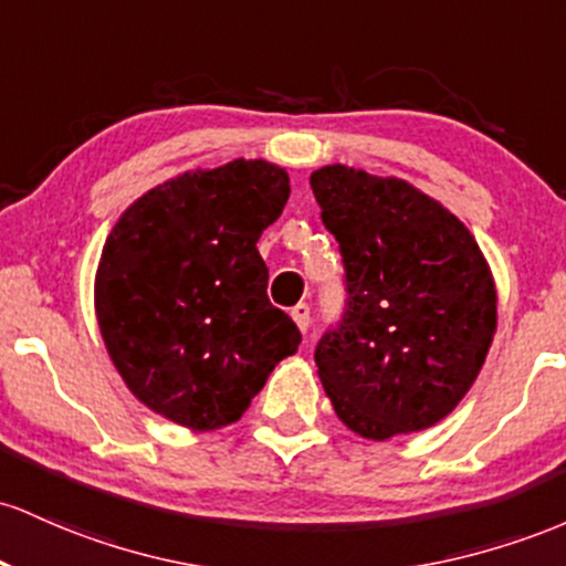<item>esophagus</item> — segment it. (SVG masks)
Wrapping results in <instances>:
<instances>
[{"mask_svg":"<svg viewBox=\"0 0 566 566\" xmlns=\"http://www.w3.org/2000/svg\"><path fill=\"white\" fill-rule=\"evenodd\" d=\"M291 317H294V323L300 326V332H307L310 328V307L304 302L296 304L294 310H291Z\"/></svg>","mask_w":566,"mask_h":566,"instance_id":"1","label":"esophagus"}]
</instances>
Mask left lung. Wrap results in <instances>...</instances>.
<instances>
[{
  "label": "left lung",
  "instance_id": "obj_1",
  "mask_svg": "<svg viewBox=\"0 0 566 566\" xmlns=\"http://www.w3.org/2000/svg\"><path fill=\"white\" fill-rule=\"evenodd\" d=\"M310 187L347 277L345 317L315 350L336 417L368 441L433 428L497 332L484 253L449 208L396 176L323 165Z\"/></svg>",
  "mask_w": 566,
  "mask_h": 566
}]
</instances>
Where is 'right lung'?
I'll list each match as a JSON object with an SVG mask.
<instances>
[{"instance_id":"1","label":"right lung","mask_w":566,"mask_h":566,"mask_svg":"<svg viewBox=\"0 0 566 566\" xmlns=\"http://www.w3.org/2000/svg\"><path fill=\"white\" fill-rule=\"evenodd\" d=\"M289 174L232 160L157 184L125 208L95 270L106 353L146 409L189 430L240 420L302 334L266 300L259 238Z\"/></svg>"}]
</instances>
